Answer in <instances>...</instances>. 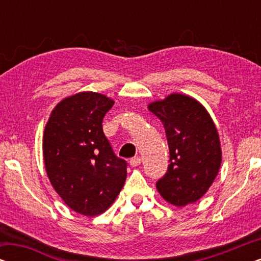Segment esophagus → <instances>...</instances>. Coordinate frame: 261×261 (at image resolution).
I'll return each mask as SVG.
<instances>
[{"instance_id":"esophagus-1","label":"esophagus","mask_w":261,"mask_h":261,"mask_svg":"<svg viewBox=\"0 0 261 261\" xmlns=\"http://www.w3.org/2000/svg\"><path fill=\"white\" fill-rule=\"evenodd\" d=\"M129 164H130V166L137 167V166H139L141 164V158H140V156H134V158L130 159Z\"/></svg>"}]
</instances>
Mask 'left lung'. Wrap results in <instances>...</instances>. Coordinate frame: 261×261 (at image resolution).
Returning <instances> with one entry per match:
<instances>
[{"mask_svg": "<svg viewBox=\"0 0 261 261\" xmlns=\"http://www.w3.org/2000/svg\"><path fill=\"white\" fill-rule=\"evenodd\" d=\"M147 108L163 122L170 149L169 169L156 190L174 206L195 203L212 187L222 163L212 116L197 99L177 92Z\"/></svg>", "mask_w": 261, "mask_h": 261, "instance_id": "left-lung-1", "label": "left lung"}]
</instances>
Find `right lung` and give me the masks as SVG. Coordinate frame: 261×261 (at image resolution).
Masks as SVG:
<instances>
[{
    "label": "right lung",
    "mask_w": 261,
    "mask_h": 261,
    "mask_svg": "<svg viewBox=\"0 0 261 261\" xmlns=\"http://www.w3.org/2000/svg\"><path fill=\"white\" fill-rule=\"evenodd\" d=\"M114 99L82 91L51 112L42 137L46 173L65 204L84 216L105 213L122 190L127 163L114 154L102 129Z\"/></svg>",
    "instance_id": "right-lung-1"
}]
</instances>
